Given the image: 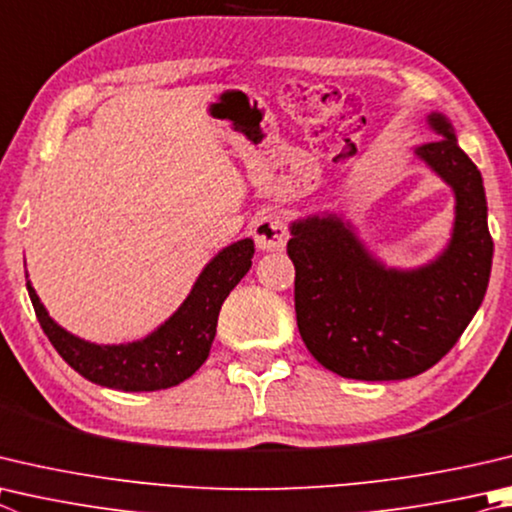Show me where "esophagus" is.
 Returning <instances> with one entry per match:
<instances>
[{
	"mask_svg": "<svg viewBox=\"0 0 512 512\" xmlns=\"http://www.w3.org/2000/svg\"><path fill=\"white\" fill-rule=\"evenodd\" d=\"M253 237L259 250H284L288 228L277 215H262L253 221Z\"/></svg>",
	"mask_w": 512,
	"mask_h": 512,
	"instance_id": "obj_1",
	"label": "esophagus"
}]
</instances>
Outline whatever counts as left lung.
Instances as JSON below:
<instances>
[{
	"mask_svg": "<svg viewBox=\"0 0 512 512\" xmlns=\"http://www.w3.org/2000/svg\"><path fill=\"white\" fill-rule=\"evenodd\" d=\"M427 123L439 141L414 147L454 192V226L443 253L401 271L369 253L338 215L291 224L286 253L295 266L297 329L313 358L356 380H403L448 353L486 295L492 237L481 172L443 114Z\"/></svg>",
	"mask_w": 512,
	"mask_h": 512,
	"instance_id": "1",
	"label": "left lung"
}]
</instances>
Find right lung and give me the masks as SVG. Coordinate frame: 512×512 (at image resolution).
Returning <instances> with one entry per match:
<instances>
[{"mask_svg":"<svg viewBox=\"0 0 512 512\" xmlns=\"http://www.w3.org/2000/svg\"><path fill=\"white\" fill-rule=\"evenodd\" d=\"M253 255V239H241L219 250L179 309L150 336L127 345H96L73 336L46 313L29 280L26 288L46 338L80 376L120 392H156L183 383L206 362L221 304L248 273Z\"/></svg>","mask_w":512,"mask_h":512,"instance_id":"right-lung-1","label":"right lung"}]
</instances>
